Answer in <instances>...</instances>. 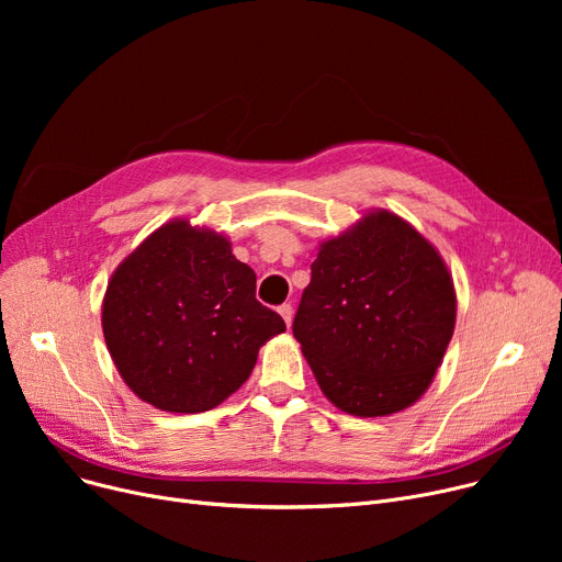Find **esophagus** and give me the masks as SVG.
I'll return each instance as SVG.
<instances>
[{"instance_id":"obj_1","label":"esophagus","mask_w":562,"mask_h":562,"mask_svg":"<svg viewBox=\"0 0 562 562\" xmlns=\"http://www.w3.org/2000/svg\"><path fill=\"white\" fill-rule=\"evenodd\" d=\"M278 312H280V316L284 318L286 326L291 328V321H293V307H291L289 303H284V305H280V307H278Z\"/></svg>"}]
</instances>
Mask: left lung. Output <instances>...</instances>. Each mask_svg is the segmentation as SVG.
<instances>
[{"label": "left lung", "mask_w": 562, "mask_h": 562, "mask_svg": "<svg viewBox=\"0 0 562 562\" xmlns=\"http://www.w3.org/2000/svg\"><path fill=\"white\" fill-rule=\"evenodd\" d=\"M456 307L437 248L401 216L373 210L318 244L293 337L335 407L387 417L430 387Z\"/></svg>", "instance_id": "left-lung-1"}]
</instances>
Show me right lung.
<instances>
[{
  "label": "right lung",
  "mask_w": 562,
  "mask_h": 562,
  "mask_svg": "<svg viewBox=\"0 0 562 562\" xmlns=\"http://www.w3.org/2000/svg\"><path fill=\"white\" fill-rule=\"evenodd\" d=\"M257 276L225 234L172 218L113 271L102 333L125 385L164 412L221 405L255 369L259 348L286 330L255 299Z\"/></svg>",
  "instance_id": "1"
}]
</instances>
